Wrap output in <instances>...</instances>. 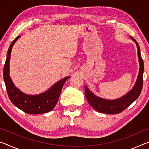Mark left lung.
<instances>
[{"mask_svg":"<svg viewBox=\"0 0 149 149\" xmlns=\"http://www.w3.org/2000/svg\"><path fill=\"white\" fill-rule=\"evenodd\" d=\"M131 38L136 44L138 49L137 52L139 65H140L139 75L136 83L131 90L129 91L126 95L115 100H109L99 97L94 95L91 91L89 90L87 87L85 86V94H86L87 100L89 105L97 111L106 113V114H118V113L124 111L127 107H128L140 95L141 92L142 91L143 84V75L144 72V63L142 57H141L140 48H139L137 42L133 38L131 37Z\"/></svg>","mask_w":149,"mask_h":149,"instance_id":"8db88e82","label":"left lung"}]
</instances>
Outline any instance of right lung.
Listing matches in <instances>:
<instances>
[{"label":"right lung","mask_w":149,"mask_h":149,"mask_svg":"<svg viewBox=\"0 0 149 149\" xmlns=\"http://www.w3.org/2000/svg\"><path fill=\"white\" fill-rule=\"evenodd\" d=\"M20 36L16 38L9 47L4 64L3 77L8 97L14 105L28 114H41L50 111L55 107L62 91L63 84L70 76L64 77L54 84L48 90L38 95H30L24 93L15 85L9 75L10 54L13 46Z\"/></svg>","instance_id":"right-lung-1"}]
</instances>
